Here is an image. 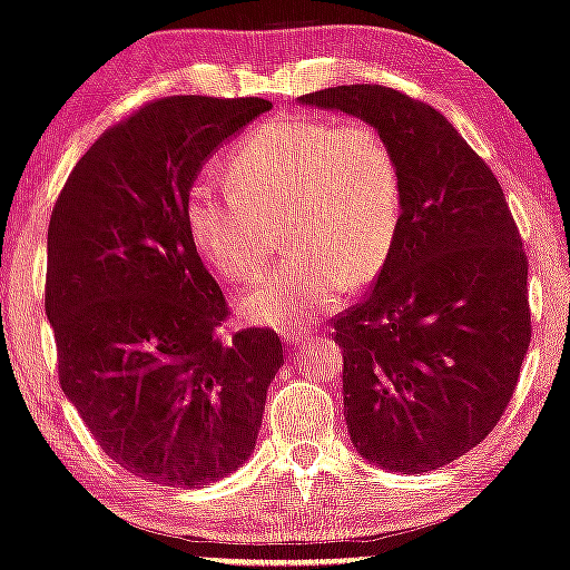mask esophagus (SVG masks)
Wrapping results in <instances>:
<instances>
[{
  "label": "esophagus",
  "mask_w": 570,
  "mask_h": 570,
  "mask_svg": "<svg viewBox=\"0 0 570 570\" xmlns=\"http://www.w3.org/2000/svg\"><path fill=\"white\" fill-rule=\"evenodd\" d=\"M283 338H287L291 343H304V341H306V330H304V327L283 330Z\"/></svg>",
  "instance_id": "esophagus-1"
}]
</instances>
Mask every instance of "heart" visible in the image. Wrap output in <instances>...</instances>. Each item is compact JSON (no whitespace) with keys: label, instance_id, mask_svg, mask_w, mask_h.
I'll return each mask as SVG.
<instances>
[{"label":"heart","instance_id":"1","mask_svg":"<svg viewBox=\"0 0 570 570\" xmlns=\"http://www.w3.org/2000/svg\"><path fill=\"white\" fill-rule=\"evenodd\" d=\"M229 185L198 181L187 198L189 240L232 283L269 264L287 227L291 253L240 298L243 320L285 327L364 285L389 264L402 224V179L391 145L364 121L285 118L232 150Z\"/></svg>","mask_w":570,"mask_h":570}]
</instances>
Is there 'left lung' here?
Here are the masks:
<instances>
[{
	"mask_svg": "<svg viewBox=\"0 0 570 570\" xmlns=\"http://www.w3.org/2000/svg\"><path fill=\"white\" fill-rule=\"evenodd\" d=\"M298 102L375 126L402 179L389 264L333 322L351 444L393 473L439 470L494 431L529 351V262L515 219L487 160L431 105L377 83Z\"/></svg>",
	"mask_w": 570,
	"mask_h": 570,
	"instance_id": "left-lung-1",
	"label": "left lung"
}]
</instances>
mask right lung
Returning <instances> with one entry per match:
<instances>
[{
  "label": "right lung",
  "mask_w": 570,
  "mask_h": 570,
  "mask_svg": "<svg viewBox=\"0 0 570 570\" xmlns=\"http://www.w3.org/2000/svg\"><path fill=\"white\" fill-rule=\"evenodd\" d=\"M262 97L142 105L83 153L47 229L45 308L62 393L102 452L139 479L200 489L256 446L283 364L274 330L224 341L222 287L187 232V198Z\"/></svg>",
  "instance_id": "add662e5"
}]
</instances>
